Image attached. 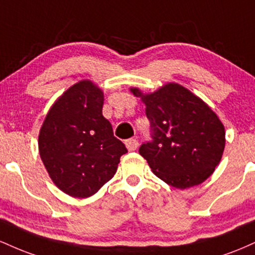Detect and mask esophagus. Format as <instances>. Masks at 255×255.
<instances>
[{"label": "esophagus", "mask_w": 255, "mask_h": 255, "mask_svg": "<svg viewBox=\"0 0 255 255\" xmlns=\"http://www.w3.org/2000/svg\"><path fill=\"white\" fill-rule=\"evenodd\" d=\"M126 146H127V148L129 151H135L137 148V146H139V142H137L136 139L131 137V139L126 140Z\"/></svg>", "instance_id": "1"}]
</instances>
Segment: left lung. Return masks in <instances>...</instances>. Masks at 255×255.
Wrapping results in <instances>:
<instances>
[{
	"label": "left lung",
	"instance_id": "8db88e82",
	"mask_svg": "<svg viewBox=\"0 0 255 255\" xmlns=\"http://www.w3.org/2000/svg\"><path fill=\"white\" fill-rule=\"evenodd\" d=\"M130 92L146 105L152 141L140 146L139 153L153 174L178 189L198 186L211 176L225 147L224 126L211 108L176 83L152 93L136 87Z\"/></svg>",
	"mask_w": 255,
	"mask_h": 255
}]
</instances>
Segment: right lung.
Wrapping results in <instances>:
<instances>
[{
    "mask_svg": "<svg viewBox=\"0 0 255 255\" xmlns=\"http://www.w3.org/2000/svg\"><path fill=\"white\" fill-rule=\"evenodd\" d=\"M103 103V91L91 80H81L56 99L40 127L43 164L56 187L73 198L97 193L127 153L102 114Z\"/></svg>",
    "mask_w": 255,
    "mask_h": 255,
    "instance_id": "right-lung-1",
    "label": "right lung"
}]
</instances>
